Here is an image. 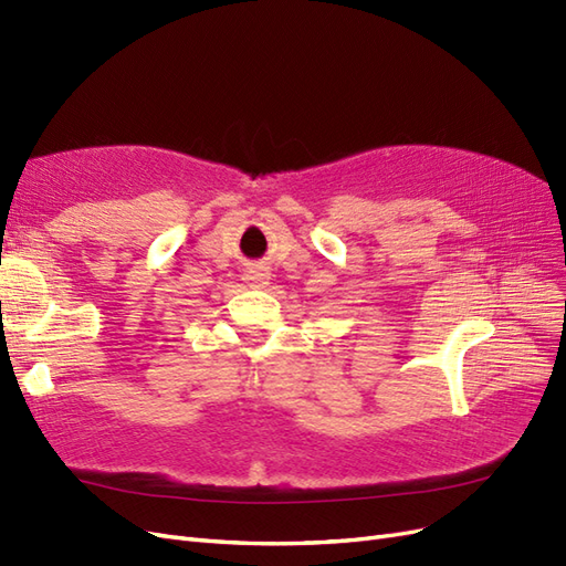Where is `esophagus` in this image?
<instances>
[{
  "label": "esophagus",
  "instance_id": "esophagus-1",
  "mask_svg": "<svg viewBox=\"0 0 566 566\" xmlns=\"http://www.w3.org/2000/svg\"><path fill=\"white\" fill-rule=\"evenodd\" d=\"M269 279H271V273H269L264 266H250L248 273H245V281H248L252 287H266V285H269Z\"/></svg>",
  "mask_w": 566,
  "mask_h": 566
}]
</instances>
